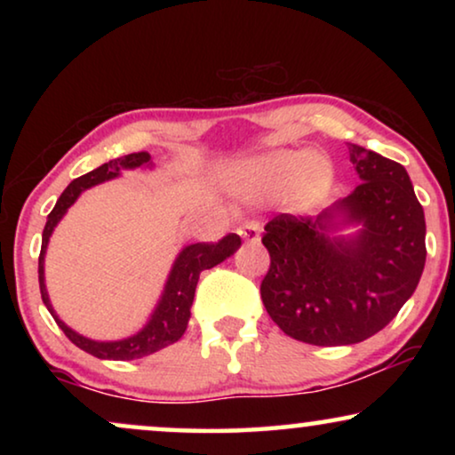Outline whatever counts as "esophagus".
<instances>
[{"label": "esophagus", "mask_w": 455, "mask_h": 455, "mask_svg": "<svg viewBox=\"0 0 455 455\" xmlns=\"http://www.w3.org/2000/svg\"><path fill=\"white\" fill-rule=\"evenodd\" d=\"M260 223L259 221H244L238 228V235L246 242H259L260 240Z\"/></svg>", "instance_id": "34e87169"}]
</instances>
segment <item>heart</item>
Returning <instances> with one entry per match:
<instances>
[{
  "label": "heart",
  "instance_id": "1",
  "mask_svg": "<svg viewBox=\"0 0 455 455\" xmlns=\"http://www.w3.org/2000/svg\"><path fill=\"white\" fill-rule=\"evenodd\" d=\"M290 182L298 203L315 204L331 188L333 167L319 153L273 151L235 172V186L244 192L282 190Z\"/></svg>",
  "mask_w": 455,
  "mask_h": 455
}]
</instances>
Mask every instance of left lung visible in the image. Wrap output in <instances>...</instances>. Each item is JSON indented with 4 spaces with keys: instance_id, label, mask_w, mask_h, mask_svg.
Here are the masks:
<instances>
[{
    "instance_id": "8db88e82",
    "label": "left lung",
    "mask_w": 455,
    "mask_h": 455,
    "mask_svg": "<svg viewBox=\"0 0 455 455\" xmlns=\"http://www.w3.org/2000/svg\"><path fill=\"white\" fill-rule=\"evenodd\" d=\"M360 182L316 217L282 213L265 226L271 265L260 283L285 335L350 346L387 325L414 294L427 260L425 211L403 165L350 145ZM354 225L357 232H337Z\"/></svg>"
}]
</instances>
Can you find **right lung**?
I'll list each match as a JSON object with an SVG mask.
<instances>
[{
    "mask_svg": "<svg viewBox=\"0 0 455 455\" xmlns=\"http://www.w3.org/2000/svg\"><path fill=\"white\" fill-rule=\"evenodd\" d=\"M136 167H148L151 170L153 161L148 153H130L124 157L111 159L108 164L99 165L97 170H92L84 176L72 180L70 186L61 192V196L55 203L52 213L47 215L45 229H43V242H41V254H39V288L41 298L49 313L58 323L61 331L66 333V338L72 341L74 346H78L80 350L92 354V356L101 360H134V358H145L148 354L164 350V347L176 344L182 338L186 327L190 321V307L195 300V290L198 283V275L201 271L211 269V267L220 265L228 257L238 251L242 240L238 234H228L226 238H221L215 244H207V242H198V244L184 246L180 254L173 260L170 275H167L165 288L161 291V298L157 307L148 316L147 325L136 331L134 335L116 341H97L91 338H84L74 331L72 327H68L64 321L60 319L49 300L47 288H45V252L49 238H52L53 229L61 221V217L68 213V209L76 203V198L83 195L84 190L92 188V186L108 182L120 176L124 170H136Z\"/></svg>",
    "mask_w": 455,
    "mask_h": 455,
    "instance_id": "1",
    "label": "right lung"
}]
</instances>
